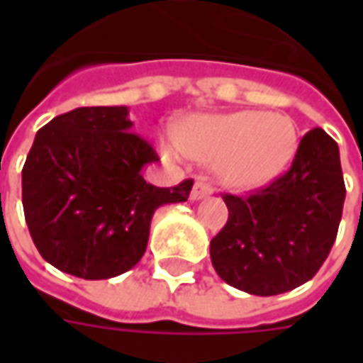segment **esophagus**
I'll return each instance as SVG.
<instances>
[{"label": "esophagus", "mask_w": 363, "mask_h": 363, "mask_svg": "<svg viewBox=\"0 0 363 363\" xmlns=\"http://www.w3.org/2000/svg\"><path fill=\"white\" fill-rule=\"evenodd\" d=\"M212 194V186L204 181H198L194 186H192V192H190V198L192 200H202V198L210 196Z\"/></svg>", "instance_id": "1"}]
</instances>
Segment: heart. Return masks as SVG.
Returning a JSON list of instances; mask_svg holds the SVG:
<instances>
[{
	"mask_svg": "<svg viewBox=\"0 0 363 363\" xmlns=\"http://www.w3.org/2000/svg\"><path fill=\"white\" fill-rule=\"evenodd\" d=\"M173 143L186 157L213 161L229 186L255 189L280 177L297 151V130L288 116L267 111H237L182 120ZM173 157V151H167Z\"/></svg>",
	"mask_w": 363,
	"mask_h": 363,
	"instance_id": "obj_1",
	"label": "heart"
}]
</instances>
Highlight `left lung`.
Here are the masks:
<instances>
[{"label":"left lung","mask_w":363,"mask_h":363,"mask_svg":"<svg viewBox=\"0 0 363 363\" xmlns=\"http://www.w3.org/2000/svg\"><path fill=\"white\" fill-rule=\"evenodd\" d=\"M346 198L338 145L313 128L286 173L249 196L223 194L229 218L210 243L216 272L252 296H278L317 274Z\"/></svg>","instance_id":"left-lung-1"}]
</instances>
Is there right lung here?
<instances>
[{"label": "right lung", "mask_w": 363, "mask_h": 363, "mask_svg": "<svg viewBox=\"0 0 363 363\" xmlns=\"http://www.w3.org/2000/svg\"><path fill=\"white\" fill-rule=\"evenodd\" d=\"M128 106H82L36 132L23 167V210L36 249L58 270L106 280L145 252L159 206L186 202L192 181L159 189L142 177L157 161L132 132Z\"/></svg>", "instance_id": "obj_1"}]
</instances>
